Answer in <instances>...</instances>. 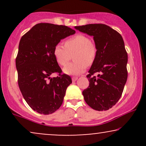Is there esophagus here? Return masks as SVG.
<instances>
[{"label": "esophagus", "instance_id": "esophagus-1", "mask_svg": "<svg viewBox=\"0 0 146 146\" xmlns=\"http://www.w3.org/2000/svg\"><path fill=\"white\" fill-rule=\"evenodd\" d=\"M78 78H77V77H73V78H72V81L75 82L77 80H78Z\"/></svg>", "mask_w": 146, "mask_h": 146}]
</instances>
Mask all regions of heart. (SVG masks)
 <instances>
[{"mask_svg":"<svg viewBox=\"0 0 146 146\" xmlns=\"http://www.w3.org/2000/svg\"><path fill=\"white\" fill-rule=\"evenodd\" d=\"M73 54L75 62L66 65L63 71L68 75H80L85 71L87 65L94 62L97 56L96 46L88 36L78 34L66 40L64 46L58 44L53 50L57 62L61 66H65Z\"/></svg>","mask_w":146,"mask_h":146,"instance_id":"b5f03b06","label":"heart"}]
</instances>
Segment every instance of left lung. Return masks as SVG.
I'll use <instances>...</instances> for the list:
<instances>
[{"label": "left lung", "mask_w": 146, "mask_h": 146, "mask_svg": "<svg viewBox=\"0 0 146 146\" xmlns=\"http://www.w3.org/2000/svg\"><path fill=\"white\" fill-rule=\"evenodd\" d=\"M75 29L93 36L97 56L86 77L89 86L82 94L93 109L111 108L121 98L128 78V54L121 35L108 25L89 24ZM98 72V77L93 75Z\"/></svg>", "instance_id": "8db88e82"}]
</instances>
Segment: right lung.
<instances>
[{"mask_svg": "<svg viewBox=\"0 0 146 146\" xmlns=\"http://www.w3.org/2000/svg\"><path fill=\"white\" fill-rule=\"evenodd\" d=\"M75 30L64 25L39 23L22 36L16 59L18 82L23 98L37 113L49 115L61 106L71 77L62 75L53 50ZM58 72L56 78L50 75Z\"/></svg>", "mask_w": 146, "mask_h": 146, "instance_id": "1", "label": "right lung"}]
</instances>
